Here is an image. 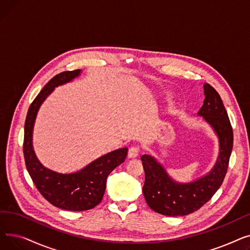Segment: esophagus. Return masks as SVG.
<instances>
[{
	"label": "esophagus",
	"mask_w": 250,
	"mask_h": 250,
	"mask_svg": "<svg viewBox=\"0 0 250 250\" xmlns=\"http://www.w3.org/2000/svg\"><path fill=\"white\" fill-rule=\"evenodd\" d=\"M139 152H140V147L132 146L128 149V157L129 158H136V157H138L139 155Z\"/></svg>",
	"instance_id": "1"
}]
</instances>
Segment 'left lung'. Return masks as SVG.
Masks as SVG:
<instances>
[{
  "mask_svg": "<svg viewBox=\"0 0 250 250\" xmlns=\"http://www.w3.org/2000/svg\"><path fill=\"white\" fill-rule=\"evenodd\" d=\"M205 100L198 112L211 125L219 138L220 152L217 162L207 175L191 182H176L151 155H143L145 170L143 193L148 206L164 216H186L198 211L221 187L227 173L233 148V129L227 111L218 92L204 84Z\"/></svg>",
  "mask_w": 250,
  "mask_h": 250,
  "instance_id": "obj_1",
  "label": "left lung"
}]
</instances>
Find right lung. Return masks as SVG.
I'll return each instance as SVG.
<instances>
[{
	"label": "right lung",
	"mask_w": 250,
	"mask_h": 250,
	"mask_svg": "<svg viewBox=\"0 0 250 250\" xmlns=\"http://www.w3.org/2000/svg\"><path fill=\"white\" fill-rule=\"evenodd\" d=\"M80 70L65 71L56 75L39 92L31 103L25 120L23 153L26 168L38 191L57 208L67 211H87L102 201L106 179L112 170L122 164L127 148L114 150L88 164L80 171L62 174L45 168L38 161L32 146V132L37 111L56 87L71 82Z\"/></svg>",
	"instance_id": "right-lung-1"
}]
</instances>
